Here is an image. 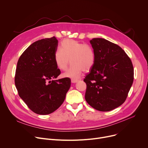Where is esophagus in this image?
Masks as SVG:
<instances>
[{"label":"esophagus","instance_id":"34e87169","mask_svg":"<svg viewBox=\"0 0 148 148\" xmlns=\"http://www.w3.org/2000/svg\"><path fill=\"white\" fill-rule=\"evenodd\" d=\"M79 80H77V79H71V82L73 83H77L78 82Z\"/></svg>","mask_w":148,"mask_h":148}]
</instances>
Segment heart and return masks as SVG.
<instances>
[{"label":"heart","mask_w":148,"mask_h":148,"mask_svg":"<svg viewBox=\"0 0 148 148\" xmlns=\"http://www.w3.org/2000/svg\"><path fill=\"white\" fill-rule=\"evenodd\" d=\"M69 59L71 65L63 76L75 79L79 78L83 71L88 72L94 66L96 54L92 46L66 39L61 42L59 49L54 52V60L59 69L65 71Z\"/></svg>","instance_id":"heart-1"}]
</instances>
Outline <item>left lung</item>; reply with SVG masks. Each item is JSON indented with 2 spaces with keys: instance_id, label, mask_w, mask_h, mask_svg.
<instances>
[{
  "instance_id": "left-lung-1",
  "label": "left lung",
  "mask_w": 148,
  "mask_h": 148,
  "mask_svg": "<svg viewBox=\"0 0 148 148\" xmlns=\"http://www.w3.org/2000/svg\"><path fill=\"white\" fill-rule=\"evenodd\" d=\"M90 42L96 60L83 80L85 99L95 109L108 112L125 101L134 80L133 65L117 44L103 38H93Z\"/></svg>"
}]
</instances>
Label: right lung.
Returning <instances> with one entry per match:
<instances>
[{"label":"right lung","mask_w":148,"mask_h":148,"mask_svg":"<svg viewBox=\"0 0 148 148\" xmlns=\"http://www.w3.org/2000/svg\"><path fill=\"white\" fill-rule=\"evenodd\" d=\"M58 45L54 36L38 40L26 49L17 62L15 87L27 107L38 114L56 110L71 86L68 77L54 80L60 74L54 60Z\"/></svg>","instance_id":"1"}]
</instances>
